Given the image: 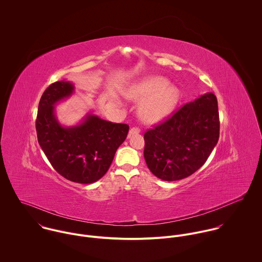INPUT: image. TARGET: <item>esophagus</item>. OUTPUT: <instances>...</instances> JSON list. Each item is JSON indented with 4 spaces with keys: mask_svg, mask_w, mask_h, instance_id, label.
I'll list each match as a JSON object with an SVG mask.
<instances>
[{
    "mask_svg": "<svg viewBox=\"0 0 262 262\" xmlns=\"http://www.w3.org/2000/svg\"><path fill=\"white\" fill-rule=\"evenodd\" d=\"M138 133H140V129H139V128H136V127H133V128H131L130 131H129V137H130L131 135H135V134H138Z\"/></svg>",
    "mask_w": 262,
    "mask_h": 262,
    "instance_id": "obj_1",
    "label": "esophagus"
}]
</instances>
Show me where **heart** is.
Segmentation results:
<instances>
[{
  "instance_id": "obj_1",
  "label": "heart",
  "mask_w": 262,
  "mask_h": 262,
  "mask_svg": "<svg viewBox=\"0 0 262 262\" xmlns=\"http://www.w3.org/2000/svg\"><path fill=\"white\" fill-rule=\"evenodd\" d=\"M171 82L164 76L145 77L126 90V96L137 103L140 119L147 124H157L166 120L177 106L181 92L180 89L170 85Z\"/></svg>"
}]
</instances>
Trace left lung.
Returning a JSON list of instances; mask_svg holds the SVG:
<instances>
[{"mask_svg": "<svg viewBox=\"0 0 262 262\" xmlns=\"http://www.w3.org/2000/svg\"><path fill=\"white\" fill-rule=\"evenodd\" d=\"M219 137L217 99L212 92H207L145 132L146 165L164 181L187 178L203 166Z\"/></svg>", "mask_w": 262, "mask_h": 262, "instance_id": "left-lung-1", "label": "left lung"}]
</instances>
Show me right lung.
Listing matches in <instances>:
<instances>
[{
	"instance_id": "add662e5",
	"label": "right lung",
	"mask_w": 262,
	"mask_h": 262,
	"mask_svg": "<svg viewBox=\"0 0 262 262\" xmlns=\"http://www.w3.org/2000/svg\"><path fill=\"white\" fill-rule=\"evenodd\" d=\"M74 90V84L67 80L55 82L45 90L35 123L37 140L59 174L72 182L91 184L107 172L129 126L93 114H86L76 125H62L56 105L71 97Z\"/></svg>"
}]
</instances>
